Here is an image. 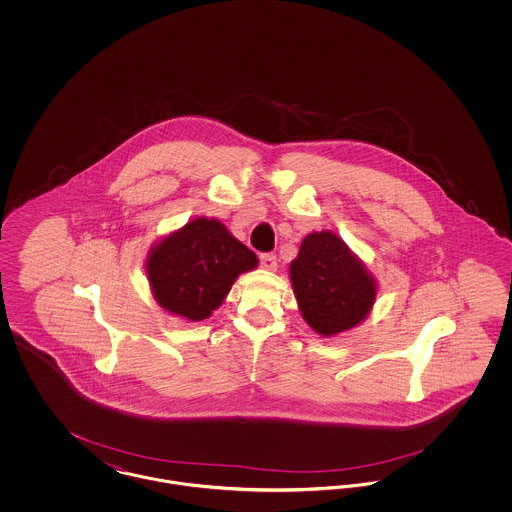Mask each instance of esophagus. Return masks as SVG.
Here are the masks:
<instances>
[{"instance_id": "obj_1", "label": "esophagus", "mask_w": 512, "mask_h": 512, "mask_svg": "<svg viewBox=\"0 0 512 512\" xmlns=\"http://www.w3.org/2000/svg\"><path fill=\"white\" fill-rule=\"evenodd\" d=\"M259 261H261V267L265 268V270H270V272H274L276 267H278L276 255H272V253H263V255L259 257Z\"/></svg>"}]
</instances>
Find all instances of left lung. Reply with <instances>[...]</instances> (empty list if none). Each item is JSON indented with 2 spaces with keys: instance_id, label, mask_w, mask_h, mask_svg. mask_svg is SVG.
<instances>
[{
  "instance_id": "left-lung-1",
  "label": "left lung",
  "mask_w": 512,
  "mask_h": 512,
  "mask_svg": "<svg viewBox=\"0 0 512 512\" xmlns=\"http://www.w3.org/2000/svg\"><path fill=\"white\" fill-rule=\"evenodd\" d=\"M293 293L305 322L324 338L361 324L378 293L376 278L338 234H309L290 263Z\"/></svg>"
}]
</instances>
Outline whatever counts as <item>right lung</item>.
<instances>
[{
  "instance_id": "1",
  "label": "right lung",
  "mask_w": 512,
  "mask_h": 512,
  "mask_svg": "<svg viewBox=\"0 0 512 512\" xmlns=\"http://www.w3.org/2000/svg\"><path fill=\"white\" fill-rule=\"evenodd\" d=\"M257 255L217 219L197 217L159 240L147 253L146 274L161 309L199 322L219 309Z\"/></svg>"
}]
</instances>
